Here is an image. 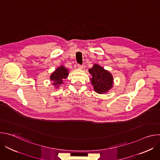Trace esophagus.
<instances>
[{
	"label": "esophagus",
	"instance_id": "obj_1",
	"mask_svg": "<svg viewBox=\"0 0 160 160\" xmlns=\"http://www.w3.org/2000/svg\"><path fill=\"white\" fill-rule=\"evenodd\" d=\"M77 66H78V68H79V69H82V68H83V65H82V64H78Z\"/></svg>",
	"mask_w": 160,
	"mask_h": 160
}]
</instances>
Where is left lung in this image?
Instances as JSON below:
<instances>
[{"instance_id": "obj_1", "label": "left lung", "mask_w": 160, "mask_h": 160, "mask_svg": "<svg viewBox=\"0 0 160 160\" xmlns=\"http://www.w3.org/2000/svg\"><path fill=\"white\" fill-rule=\"evenodd\" d=\"M88 72L92 75V78L90 80L96 92L103 94L111 88L113 78L109 72L105 70L98 64H94Z\"/></svg>"}]
</instances>
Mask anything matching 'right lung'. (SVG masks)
I'll return each mask as SVG.
<instances>
[{
    "instance_id": "obj_1",
    "label": "right lung",
    "mask_w": 160,
    "mask_h": 160,
    "mask_svg": "<svg viewBox=\"0 0 160 160\" xmlns=\"http://www.w3.org/2000/svg\"><path fill=\"white\" fill-rule=\"evenodd\" d=\"M68 75V70L63 66H61L58 68L54 73L51 76V80L54 82L52 84L57 87H59L63 82L62 80Z\"/></svg>"
}]
</instances>
